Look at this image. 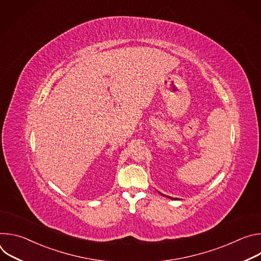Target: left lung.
Listing matches in <instances>:
<instances>
[{"label": "left lung", "mask_w": 261, "mask_h": 261, "mask_svg": "<svg viewBox=\"0 0 261 261\" xmlns=\"http://www.w3.org/2000/svg\"><path fill=\"white\" fill-rule=\"evenodd\" d=\"M163 196H166V195H164V194H162ZM166 197H168V198H171V199H174V198H172V197H169V196H166Z\"/></svg>", "instance_id": "1"}]
</instances>
